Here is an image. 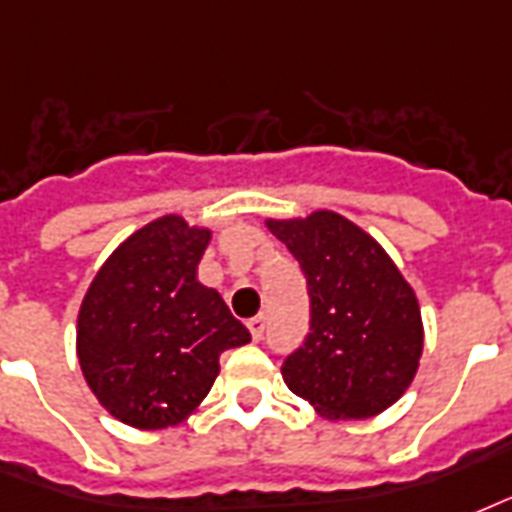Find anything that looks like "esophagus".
I'll list each match as a JSON object with an SVG mask.
<instances>
[{"mask_svg":"<svg viewBox=\"0 0 512 512\" xmlns=\"http://www.w3.org/2000/svg\"><path fill=\"white\" fill-rule=\"evenodd\" d=\"M264 328H267V318H264V315H256V318L248 320V331H251V336L256 342L264 336Z\"/></svg>","mask_w":512,"mask_h":512,"instance_id":"1","label":"esophagus"}]
</instances>
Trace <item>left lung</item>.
Wrapping results in <instances>:
<instances>
[{
  "label": "left lung",
  "mask_w": 512,
  "mask_h": 512,
  "mask_svg": "<svg viewBox=\"0 0 512 512\" xmlns=\"http://www.w3.org/2000/svg\"><path fill=\"white\" fill-rule=\"evenodd\" d=\"M299 261L310 291V334L283 360L293 395L326 419H368L408 390L425 328L414 288L382 245L334 211L267 219Z\"/></svg>",
  "instance_id": "obj_1"
}]
</instances>
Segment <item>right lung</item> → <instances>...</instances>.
<instances>
[{"label":"right lung","mask_w":512,"mask_h":512,"mask_svg":"<svg viewBox=\"0 0 512 512\" xmlns=\"http://www.w3.org/2000/svg\"><path fill=\"white\" fill-rule=\"evenodd\" d=\"M211 229L162 216L98 269L77 318V358L98 403L125 425L184 422L219 376L224 350L251 342L216 288L197 280Z\"/></svg>","instance_id":"right-lung-1"}]
</instances>
